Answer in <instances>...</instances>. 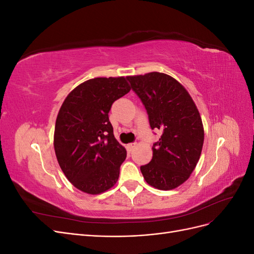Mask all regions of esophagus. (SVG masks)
<instances>
[{
    "label": "esophagus",
    "instance_id": "34e87169",
    "mask_svg": "<svg viewBox=\"0 0 254 254\" xmlns=\"http://www.w3.org/2000/svg\"><path fill=\"white\" fill-rule=\"evenodd\" d=\"M135 146H136L135 144H128V145H127V149H128V151H129V152H131V151L134 149Z\"/></svg>",
    "mask_w": 254,
    "mask_h": 254
}]
</instances>
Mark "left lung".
<instances>
[{
	"label": "left lung",
	"instance_id": "obj_1",
	"mask_svg": "<svg viewBox=\"0 0 254 254\" xmlns=\"http://www.w3.org/2000/svg\"><path fill=\"white\" fill-rule=\"evenodd\" d=\"M127 79L147 111L151 129L162 131L152 146L151 161L141 166L144 179L158 190L178 188L201 155L204 131L197 107L186 88L167 74L151 72Z\"/></svg>",
	"mask_w": 254,
	"mask_h": 254
}]
</instances>
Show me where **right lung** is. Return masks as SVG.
I'll return each mask as SVG.
<instances>
[{
    "label": "right lung",
    "mask_w": 254,
    "mask_h": 254,
    "mask_svg": "<svg viewBox=\"0 0 254 254\" xmlns=\"http://www.w3.org/2000/svg\"><path fill=\"white\" fill-rule=\"evenodd\" d=\"M130 89L123 76L97 77L80 83L61 105L54 148L67 180L84 193H104L119 179L127 152L114 137L108 113Z\"/></svg>",
    "instance_id": "1"
}]
</instances>
